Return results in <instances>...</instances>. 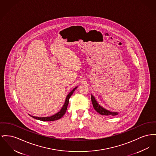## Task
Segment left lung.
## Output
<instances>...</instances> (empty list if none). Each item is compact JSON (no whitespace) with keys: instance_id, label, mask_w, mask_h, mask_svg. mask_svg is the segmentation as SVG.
Returning <instances> with one entry per match:
<instances>
[{"instance_id":"8db88e82","label":"left lung","mask_w":156,"mask_h":156,"mask_svg":"<svg viewBox=\"0 0 156 156\" xmlns=\"http://www.w3.org/2000/svg\"><path fill=\"white\" fill-rule=\"evenodd\" d=\"M91 101L93 105V107L95 110H96L99 114H100L102 115H117L118 113L117 112H111L108 110L104 109V108H102L101 106H100L98 103L97 101L95 100L94 97H93L91 95Z\"/></svg>"}]
</instances>
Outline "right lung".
<instances>
[{
	"label": "right lung",
	"mask_w": 156,
	"mask_h": 156,
	"mask_svg": "<svg viewBox=\"0 0 156 156\" xmlns=\"http://www.w3.org/2000/svg\"><path fill=\"white\" fill-rule=\"evenodd\" d=\"M77 87H75L74 89H73V90L72 91L70 92L68 94V95H67V97L66 98L65 102L62 108H61V110H60L58 113L55 114V115H54L52 116H51V117H37L31 116V115L30 116L32 117L35 119H39V120H41V121H55V120H57V119H61V117H63V115L65 114L66 111V109H67V107H68V103H69V98L73 95V92L75 90V89Z\"/></svg>",
	"instance_id": "obj_1"
}]
</instances>
